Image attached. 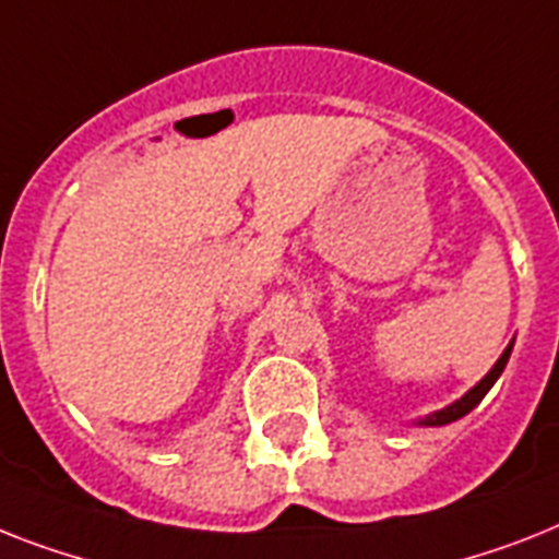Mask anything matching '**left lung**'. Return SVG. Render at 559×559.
<instances>
[{"label":"left lung","mask_w":559,"mask_h":559,"mask_svg":"<svg viewBox=\"0 0 559 559\" xmlns=\"http://www.w3.org/2000/svg\"><path fill=\"white\" fill-rule=\"evenodd\" d=\"M509 357H511V345H509V348H506V352H502V357L497 359V366L491 368V371H488L486 377H483V380H479L477 385H474V389L463 396V400H456V403L449 405V408H442V412H437V414H431V417H426V419H423V426H445V423H454V419L465 417V414L472 412L474 405H477L479 400H483V396L488 394V389L495 385L497 377H500L502 368H506V362H509Z\"/></svg>","instance_id":"obj_1"}]
</instances>
